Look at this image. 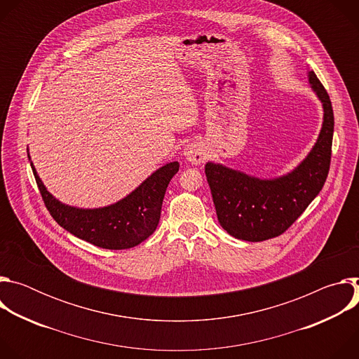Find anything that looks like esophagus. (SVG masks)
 <instances>
[{"mask_svg": "<svg viewBox=\"0 0 359 359\" xmlns=\"http://www.w3.org/2000/svg\"><path fill=\"white\" fill-rule=\"evenodd\" d=\"M183 156L191 165H200L204 161V158H206V151H204L201 143L190 142L183 149Z\"/></svg>", "mask_w": 359, "mask_h": 359, "instance_id": "obj_1", "label": "esophagus"}]
</instances>
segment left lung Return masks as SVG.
<instances>
[{"label":"left lung","mask_w":359,"mask_h":359,"mask_svg":"<svg viewBox=\"0 0 359 359\" xmlns=\"http://www.w3.org/2000/svg\"><path fill=\"white\" fill-rule=\"evenodd\" d=\"M309 85L323 105V125L311 150L294 169L277 177H257L223 163L204 166L220 226L244 241H264L284 233L321 191L330 170L334 112L314 72Z\"/></svg>","instance_id":"1"}]
</instances>
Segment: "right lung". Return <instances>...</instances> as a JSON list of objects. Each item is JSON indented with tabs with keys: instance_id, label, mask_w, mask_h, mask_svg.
Here are the masks:
<instances>
[{
	"instance_id": "add662e5",
	"label": "right lung",
	"mask_w": 359,
	"mask_h": 359,
	"mask_svg": "<svg viewBox=\"0 0 359 359\" xmlns=\"http://www.w3.org/2000/svg\"><path fill=\"white\" fill-rule=\"evenodd\" d=\"M28 159L50 216L75 237L107 250L135 247L156 230L168 184L179 172V162L166 163L123 198L104 208L83 209L69 206L50 194L38 176L29 150Z\"/></svg>"
}]
</instances>
